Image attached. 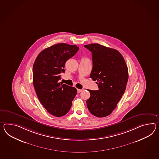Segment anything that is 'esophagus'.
<instances>
[{"instance_id": "34e87169", "label": "esophagus", "mask_w": 159, "mask_h": 159, "mask_svg": "<svg viewBox=\"0 0 159 159\" xmlns=\"http://www.w3.org/2000/svg\"><path fill=\"white\" fill-rule=\"evenodd\" d=\"M77 90H78V93H80V92H81V91L83 90V89H78Z\"/></svg>"}]
</instances>
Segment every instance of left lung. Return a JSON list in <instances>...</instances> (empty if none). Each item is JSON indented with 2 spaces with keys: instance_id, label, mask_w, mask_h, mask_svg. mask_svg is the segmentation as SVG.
<instances>
[{
  "instance_id": "obj_1",
  "label": "left lung",
  "mask_w": 159,
  "mask_h": 159,
  "mask_svg": "<svg viewBox=\"0 0 159 159\" xmlns=\"http://www.w3.org/2000/svg\"><path fill=\"white\" fill-rule=\"evenodd\" d=\"M84 47L92 53L93 70L90 78L99 89H89L91 96L86 101L89 112L97 117H105L116 108L126 87L128 70L122 54L114 49L98 43Z\"/></svg>"
}]
</instances>
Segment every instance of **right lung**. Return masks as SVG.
<instances>
[{
    "mask_svg": "<svg viewBox=\"0 0 159 159\" xmlns=\"http://www.w3.org/2000/svg\"><path fill=\"white\" fill-rule=\"evenodd\" d=\"M79 47L57 43L40 52L33 67V81L39 101L52 115L65 116L70 111L77 89L58 83L65 72L66 62L77 53Z\"/></svg>",
    "mask_w": 159,
    "mask_h": 159,
    "instance_id": "obj_1",
    "label": "right lung"
}]
</instances>
